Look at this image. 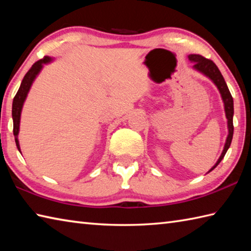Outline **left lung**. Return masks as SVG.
<instances>
[{"label": "left lung", "instance_id": "obj_1", "mask_svg": "<svg viewBox=\"0 0 251 251\" xmlns=\"http://www.w3.org/2000/svg\"><path fill=\"white\" fill-rule=\"evenodd\" d=\"M188 60L194 64L193 68L195 71H197L199 73L202 74L205 77H208L209 79L212 81L215 86H217L218 90L220 91L221 98H222V101L224 103V111H225V116H226L227 120V129H228V135L226 137V141H225L224 148L222 153H221L220 158L218 159L217 163H215L211 170L208 172L210 173L211 171L214 170L217 166L220 164V162L223 160L225 153H226L230 142H232L233 139V134H234V126H233V115H234V101L232 95L228 90V87L225 82L224 78L222 76V74L219 71L218 66L211 61L208 60V58H204L203 56L199 55V54H189L188 55Z\"/></svg>", "mask_w": 251, "mask_h": 251}]
</instances>
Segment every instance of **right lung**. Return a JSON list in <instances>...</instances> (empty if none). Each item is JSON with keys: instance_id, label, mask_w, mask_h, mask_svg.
Here are the masks:
<instances>
[{"instance_id": "1", "label": "right lung", "mask_w": 251, "mask_h": 251, "mask_svg": "<svg viewBox=\"0 0 251 251\" xmlns=\"http://www.w3.org/2000/svg\"><path fill=\"white\" fill-rule=\"evenodd\" d=\"M52 61H53L52 57L46 56L44 58H42V60L34 63L30 70L27 72L26 75H25L24 79L21 83V87H19L16 96H15L13 100V107H12V116H13V125H14L13 132L15 136V142H16L17 149L19 150V152H21V146H19V141H18V134H19V125H21V115H22L24 103L26 101L28 92L30 90L34 79H36L37 76L40 74L44 64H49Z\"/></svg>"}]
</instances>
